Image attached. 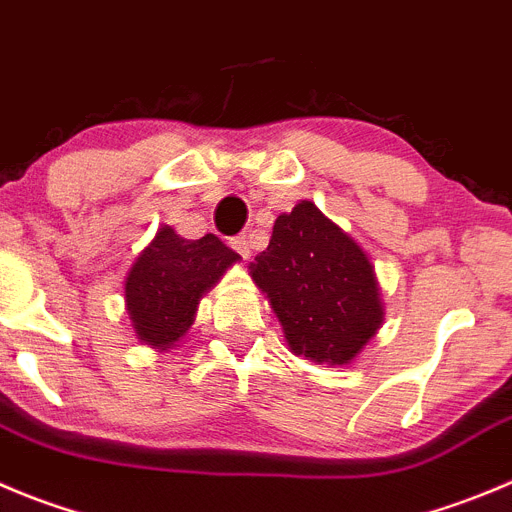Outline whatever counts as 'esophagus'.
<instances>
[{
    "mask_svg": "<svg viewBox=\"0 0 512 512\" xmlns=\"http://www.w3.org/2000/svg\"><path fill=\"white\" fill-rule=\"evenodd\" d=\"M231 246L241 253L243 259H248V256H251V238H248L246 233H241V236H233Z\"/></svg>",
    "mask_w": 512,
    "mask_h": 512,
    "instance_id": "esophagus-1",
    "label": "esophagus"
}]
</instances>
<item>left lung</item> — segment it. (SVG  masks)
<instances>
[{
  "instance_id": "left-lung-1",
  "label": "left lung",
  "mask_w": 512,
  "mask_h": 512,
  "mask_svg": "<svg viewBox=\"0 0 512 512\" xmlns=\"http://www.w3.org/2000/svg\"><path fill=\"white\" fill-rule=\"evenodd\" d=\"M291 352L347 364L382 324V301L367 253L309 201L276 218L251 264Z\"/></svg>"
}]
</instances>
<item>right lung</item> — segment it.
Segmentation results:
<instances>
[{"instance_id":"add662e5","label":"right lung","mask_w":512,"mask_h":512,"mask_svg":"<svg viewBox=\"0 0 512 512\" xmlns=\"http://www.w3.org/2000/svg\"><path fill=\"white\" fill-rule=\"evenodd\" d=\"M238 261L216 233L198 241L170 226L155 233L125 281V301L135 332L153 347H170L191 329L201 296Z\"/></svg>"}]
</instances>
